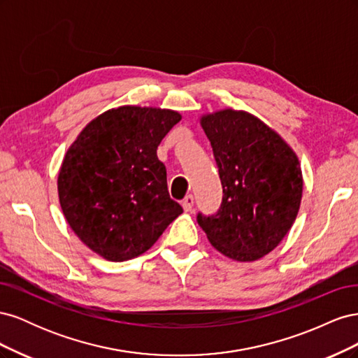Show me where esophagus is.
Instances as JSON below:
<instances>
[{"mask_svg": "<svg viewBox=\"0 0 358 358\" xmlns=\"http://www.w3.org/2000/svg\"><path fill=\"white\" fill-rule=\"evenodd\" d=\"M182 208H183V210L185 212H191L192 210V208H194V197L191 196H187L185 199H183V201H182Z\"/></svg>", "mask_w": 358, "mask_h": 358, "instance_id": "34e87169", "label": "esophagus"}]
</instances>
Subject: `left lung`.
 I'll list each match as a JSON object with an SVG mask.
<instances>
[{
  "label": "left lung",
  "mask_w": 358,
  "mask_h": 358,
  "mask_svg": "<svg viewBox=\"0 0 358 358\" xmlns=\"http://www.w3.org/2000/svg\"><path fill=\"white\" fill-rule=\"evenodd\" d=\"M222 185L215 215L197 222L215 249L236 262L272 252L296 221L303 176L294 150L275 129L245 110L203 115Z\"/></svg>",
  "instance_id": "left-lung-1"
}]
</instances>
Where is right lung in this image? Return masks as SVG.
Listing matches in <instances>:
<instances>
[{
    "instance_id": "add662e5",
    "label": "right lung",
    "mask_w": 358,
    "mask_h": 358,
    "mask_svg": "<svg viewBox=\"0 0 358 358\" xmlns=\"http://www.w3.org/2000/svg\"><path fill=\"white\" fill-rule=\"evenodd\" d=\"M180 119L170 109L121 106L92 119L69 148L58 175L59 204L95 254L109 262L142 255L182 213L157 157Z\"/></svg>"
}]
</instances>
